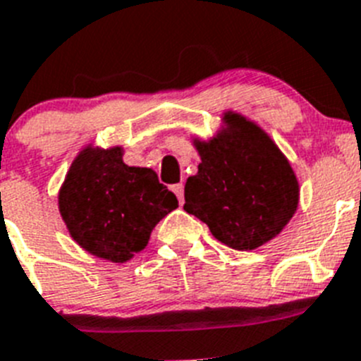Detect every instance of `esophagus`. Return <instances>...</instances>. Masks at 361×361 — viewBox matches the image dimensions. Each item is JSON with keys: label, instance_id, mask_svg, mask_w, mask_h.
Instances as JSON below:
<instances>
[{"label": "esophagus", "instance_id": "esophagus-1", "mask_svg": "<svg viewBox=\"0 0 361 361\" xmlns=\"http://www.w3.org/2000/svg\"><path fill=\"white\" fill-rule=\"evenodd\" d=\"M171 190H173V193H175V195H177L178 202L183 204L184 202V184L183 183L173 184V186H171Z\"/></svg>", "mask_w": 361, "mask_h": 361}]
</instances>
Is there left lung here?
<instances>
[{
  "label": "left lung",
  "instance_id": "left-lung-1",
  "mask_svg": "<svg viewBox=\"0 0 361 361\" xmlns=\"http://www.w3.org/2000/svg\"><path fill=\"white\" fill-rule=\"evenodd\" d=\"M228 128L195 141L200 164L184 186V209L208 224L216 240L250 251L276 237L298 206L291 164L264 130L228 111Z\"/></svg>",
  "mask_w": 361,
  "mask_h": 361
}]
</instances>
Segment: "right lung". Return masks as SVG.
Instances as JSON below:
<instances>
[{"mask_svg": "<svg viewBox=\"0 0 361 361\" xmlns=\"http://www.w3.org/2000/svg\"><path fill=\"white\" fill-rule=\"evenodd\" d=\"M178 206L149 168L123 162V149L85 148L59 191V212L82 250L126 262L146 247L152 229Z\"/></svg>", "mask_w": 361, "mask_h": 361, "instance_id": "1", "label": "right lung"}]
</instances>
